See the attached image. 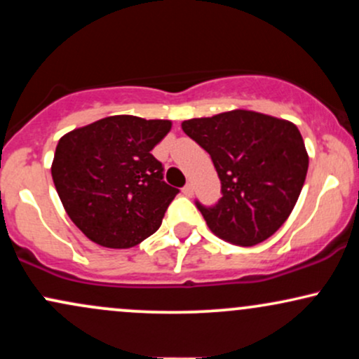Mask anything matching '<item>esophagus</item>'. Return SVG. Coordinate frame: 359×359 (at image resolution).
Listing matches in <instances>:
<instances>
[{"mask_svg": "<svg viewBox=\"0 0 359 359\" xmlns=\"http://www.w3.org/2000/svg\"><path fill=\"white\" fill-rule=\"evenodd\" d=\"M182 192H184L187 197H192V196H194V185H192V184H187V185H185V187L182 189Z\"/></svg>", "mask_w": 359, "mask_h": 359, "instance_id": "34e87169", "label": "esophagus"}]
</instances>
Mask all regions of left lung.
Segmentation results:
<instances>
[{"instance_id": "left-lung-1", "label": "left lung", "mask_w": 359, "mask_h": 359, "mask_svg": "<svg viewBox=\"0 0 359 359\" xmlns=\"http://www.w3.org/2000/svg\"><path fill=\"white\" fill-rule=\"evenodd\" d=\"M187 137L211 155L222 197L212 208L197 204L221 240L253 246L269 240L297 203L309 155L294 123L248 109L182 123Z\"/></svg>"}]
</instances>
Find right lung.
<instances>
[{"instance_id":"obj_1","label":"right lung","mask_w":359,"mask_h":359,"mask_svg":"<svg viewBox=\"0 0 359 359\" xmlns=\"http://www.w3.org/2000/svg\"><path fill=\"white\" fill-rule=\"evenodd\" d=\"M170 128L168 119L118 114L59 140L53 184L65 212L90 241L131 248L160 228L179 189L163 182L162 163L150 151Z\"/></svg>"}]
</instances>
